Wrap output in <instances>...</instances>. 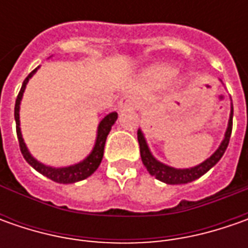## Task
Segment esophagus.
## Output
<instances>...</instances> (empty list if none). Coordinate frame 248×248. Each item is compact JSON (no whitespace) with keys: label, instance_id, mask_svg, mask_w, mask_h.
I'll list each match as a JSON object with an SVG mask.
<instances>
[{"label":"esophagus","instance_id":"obj_1","mask_svg":"<svg viewBox=\"0 0 248 248\" xmlns=\"http://www.w3.org/2000/svg\"><path fill=\"white\" fill-rule=\"evenodd\" d=\"M137 100L135 99H132V98H123V99L120 100V103H119V108L121 110H129V109H135L137 108Z\"/></svg>","mask_w":248,"mask_h":248}]
</instances>
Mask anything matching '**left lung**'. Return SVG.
Returning a JSON list of instances; mask_svg holds the SVG:
<instances>
[{
	"instance_id": "obj_1",
	"label": "left lung",
	"mask_w": 248,
	"mask_h": 248,
	"mask_svg": "<svg viewBox=\"0 0 248 248\" xmlns=\"http://www.w3.org/2000/svg\"><path fill=\"white\" fill-rule=\"evenodd\" d=\"M232 125H233V108L231 110V119H229V124H228V129L225 134V139L222 140L221 146L217 149L214 155L210 158H207L199 166L192 167V168H186V170H176L172 167H168L163 163L157 161L156 158L152 156V153L149 152L146 140L143 138L140 129H138V142H139V150H140V158L143 166L146 167L149 174L156 176L158 181L166 182L168 185H182V184H189L192 181H195L202 175H204L205 172L213 168V167L221 160L224 156L225 150L229 145V139H231V134H232Z\"/></svg>"
}]
</instances>
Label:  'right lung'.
<instances>
[{
  "label": "right lung",
  "mask_w": 248,
  "mask_h": 248,
  "mask_svg": "<svg viewBox=\"0 0 248 248\" xmlns=\"http://www.w3.org/2000/svg\"><path fill=\"white\" fill-rule=\"evenodd\" d=\"M38 69V67H37ZM37 69H34L33 72L30 73L26 78H24L23 85L19 91V95L16 98V102H15V120H16V134H17V140H19V148H20V152L23 155L24 160L33 167L34 170H37L40 174H43L46 178L52 179L58 184H74V182H78V181H82L85 178H88L90 175H92L96 168L99 167L100 161H102V157H103V150H105V142H106V138L109 135L110 129H111V125L114 124V121L117 120V113H110L108 114L105 119L100 121L99 127H98V137H96V143H95V148L91 152V155L85 160H82L81 163L78 164H74V166L70 167H64V168H52V167L44 166L41 163H38L35 158L29 153V150L24 145L23 138H22V132H20V124H19V105H20V100H22V96H23L24 88H26V84L29 81V78L33 76Z\"/></svg>",
  "instance_id": "add662e5"
}]
</instances>
